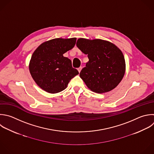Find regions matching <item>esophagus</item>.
<instances>
[{
    "mask_svg": "<svg viewBox=\"0 0 154 154\" xmlns=\"http://www.w3.org/2000/svg\"><path fill=\"white\" fill-rule=\"evenodd\" d=\"M82 67H79V68L78 69V72H79V73H80V72L81 71V70H82Z\"/></svg>",
    "mask_w": 154,
    "mask_h": 154,
    "instance_id": "obj_1",
    "label": "esophagus"
}]
</instances>
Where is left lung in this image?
<instances>
[{"mask_svg":"<svg viewBox=\"0 0 154 154\" xmlns=\"http://www.w3.org/2000/svg\"><path fill=\"white\" fill-rule=\"evenodd\" d=\"M77 47L88 55L89 61L79 76L87 87L97 93L108 92L120 82L125 73L122 51L113 43L100 40L79 38Z\"/></svg>","mask_w":154,"mask_h":154,"instance_id":"obj_1","label":"left lung"}]
</instances>
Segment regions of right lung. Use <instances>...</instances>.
I'll return each instance as SVG.
<instances>
[{
  "label": "right lung",
  "mask_w": 154,
  "mask_h": 154,
  "mask_svg": "<svg viewBox=\"0 0 154 154\" xmlns=\"http://www.w3.org/2000/svg\"><path fill=\"white\" fill-rule=\"evenodd\" d=\"M76 38H55L43 43L33 53L29 62L30 73L36 84L49 93L66 88L71 79L79 74L72 61L63 54L72 49Z\"/></svg>",
  "instance_id": "1"
}]
</instances>
